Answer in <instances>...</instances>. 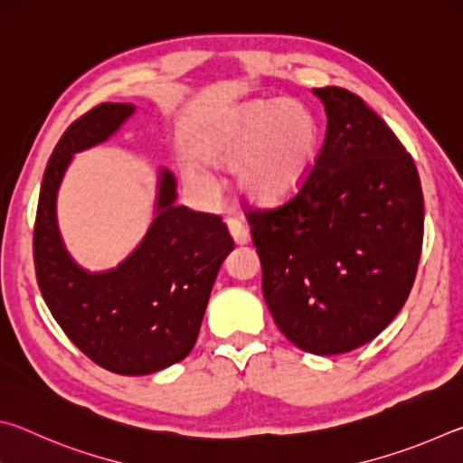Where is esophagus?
<instances>
[{
	"label": "esophagus",
	"mask_w": 463,
	"mask_h": 463,
	"mask_svg": "<svg viewBox=\"0 0 463 463\" xmlns=\"http://www.w3.org/2000/svg\"><path fill=\"white\" fill-rule=\"evenodd\" d=\"M226 224H229L231 237L234 239V242H237V245H247V242L250 241V234H249L247 226L242 224L241 221H237V218H231V221Z\"/></svg>",
	"instance_id": "1"
}]
</instances>
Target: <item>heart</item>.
Masks as SVG:
<instances>
[{
    "instance_id": "1",
    "label": "heart",
    "mask_w": 463,
    "mask_h": 463,
    "mask_svg": "<svg viewBox=\"0 0 463 463\" xmlns=\"http://www.w3.org/2000/svg\"><path fill=\"white\" fill-rule=\"evenodd\" d=\"M320 148L317 114L294 99H253L231 109L202 130L198 156L203 165L237 167V192L260 208L294 200L312 175ZM195 190H213L198 167L185 169Z\"/></svg>"
}]
</instances>
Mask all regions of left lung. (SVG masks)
<instances>
[{
  "mask_svg": "<svg viewBox=\"0 0 463 463\" xmlns=\"http://www.w3.org/2000/svg\"><path fill=\"white\" fill-rule=\"evenodd\" d=\"M326 135L294 200L249 210L273 320L296 347L347 354L375 339L404 307L422 249V190L412 156L365 101L312 90Z\"/></svg>",
  "mask_w": 463,
  "mask_h": 463,
  "instance_id": "8db88e82",
  "label": "left lung"
}]
</instances>
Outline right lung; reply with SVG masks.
I'll return each mask as SVG.
<instances>
[{
  "label": "right lung",
  "mask_w": 463,
  "mask_h": 463,
  "mask_svg": "<svg viewBox=\"0 0 463 463\" xmlns=\"http://www.w3.org/2000/svg\"><path fill=\"white\" fill-rule=\"evenodd\" d=\"M99 104L65 130L44 169L34 224V268L46 307L91 362L120 375L174 365L198 339L224 257L234 249L221 216L177 206L175 175L159 169L155 218L138 247L108 271H88L62 242L57 194L73 155L104 143L135 114Z\"/></svg>",
  "instance_id": "1"
}]
</instances>
